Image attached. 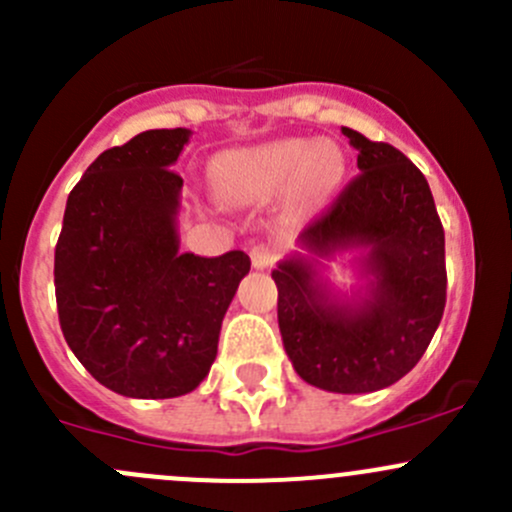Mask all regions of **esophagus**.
Masks as SVG:
<instances>
[{
	"label": "esophagus",
	"mask_w": 512,
	"mask_h": 512,
	"mask_svg": "<svg viewBox=\"0 0 512 512\" xmlns=\"http://www.w3.org/2000/svg\"><path fill=\"white\" fill-rule=\"evenodd\" d=\"M250 257L252 267H257V270H270V267H275V262L280 260V250H277V245H272V242H257L250 250Z\"/></svg>",
	"instance_id": "esophagus-1"
}]
</instances>
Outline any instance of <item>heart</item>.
<instances>
[{
	"label": "heart",
	"instance_id": "heart-1",
	"mask_svg": "<svg viewBox=\"0 0 512 512\" xmlns=\"http://www.w3.org/2000/svg\"><path fill=\"white\" fill-rule=\"evenodd\" d=\"M344 175V158L334 143L282 138L227 151L213 163L218 195L227 203H260L289 193L297 205H319Z\"/></svg>",
	"mask_w": 512,
	"mask_h": 512
}]
</instances>
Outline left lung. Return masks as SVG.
Here are the masks:
<instances>
[{
	"label": "left lung",
	"mask_w": 512,
	"mask_h": 512,
	"mask_svg": "<svg viewBox=\"0 0 512 512\" xmlns=\"http://www.w3.org/2000/svg\"><path fill=\"white\" fill-rule=\"evenodd\" d=\"M342 133L361 173L304 227L299 245L309 256L364 246L370 285L352 303L337 300L304 255L282 260L272 280L294 371L317 389L369 394L409 374L441 324L446 237L421 170L389 143Z\"/></svg>",
	"instance_id": "left-lung-1"
}]
</instances>
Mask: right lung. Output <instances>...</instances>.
<instances>
[{
    "mask_svg": "<svg viewBox=\"0 0 512 512\" xmlns=\"http://www.w3.org/2000/svg\"><path fill=\"white\" fill-rule=\"evenodd\" d=\"M188 128H156L108 148L66 200L54 252L61 332L106 389L175 399L208 376L223 317L250 257L180 252Z\"/></svg>",
    "mask_w": 512,
    "mask_h": 512,
    "instance_id": "right-lung-1",
    "label": "right lung"
}]
</instances>
